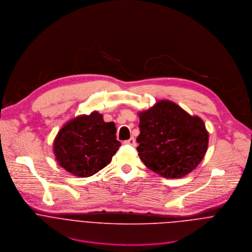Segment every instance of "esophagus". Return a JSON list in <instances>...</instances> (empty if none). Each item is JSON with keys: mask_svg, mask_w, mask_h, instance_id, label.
Listing matches in <instances>:
<instances>
[{"mask_svg": "<svg viewBox=\"0 0 252 252\" xmlns=\"http://www.w3.org/2000/svg\"><path fill=\"white\" fill-rule=\"evenodd\" d=\"M124 144H125V145H130V146H132V147H135V146H136V141H135L134 138H130L129 140L125 141Z\"/></svg>", "mask_w": 252, "mask_h": 252, "instance_id": "34e87169", "label": "esophagus"}]
</instances>
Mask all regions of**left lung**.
<instances>
[{
  "label": "left lung",
  "instance_id": "obj_1",
  "mask_svg": "<svg viewBox=\"0 0 252 252\" xmlns=\"http://www.w3.org/2000/svg\"><path fill=\"white\" fill-rule=\"evenodd\" d=\"M139 118L137 151L148 168L165 178H180L201 162L209 136L200 117L160 100L141 111Z\"/></svg>",
  "mask_w": 252,
  "mask_h": 252
}]
</instances>
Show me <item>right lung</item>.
I'll list each match as a JSON object with an SVG mask.
<instances>
[{"mask_svg": "<svg viewBox=\"0 0 252 252\" xmlns=\"http://www.w3.org/2000/svg\"><path fill=\"white\" fill-rule=\"evenodd\" d=\"M121 143L113 122H104L94 111L69 121L57 134L53 150L59 164L81 177L92 176L105 167Z\"/></svg>", "mask_w": 252, "mask_h": 252, "instance_id": "right-lung-1", "label": "right lung"}]
</instances>
